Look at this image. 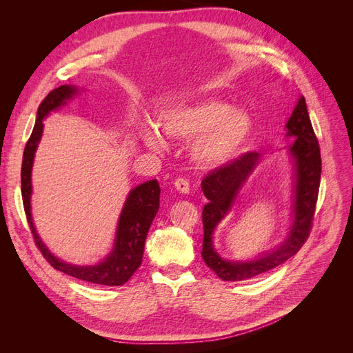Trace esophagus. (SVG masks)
I'll return each mask as SVG.
<instances>
[{"label": "esophagus", "mask_w": 353, "mask_h": 353, "mask_svg": "<svg viewBox=\"0 0 353 353\" xmlns=\"http://www.w3.org/2000/svg\"><path fill=\"white\" fill-rule=\"evenodd\" d=\"M174 187H175V190L178 191V193H183V194H188L190 193V183H188L185 178L175 179Z\"/></svg>", "instance_id": "obj_1"}]
</instances>
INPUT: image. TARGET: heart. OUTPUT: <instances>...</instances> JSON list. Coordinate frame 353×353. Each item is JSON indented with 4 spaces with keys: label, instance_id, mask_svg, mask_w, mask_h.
Returning <instances> with one entry per match:
<instances>
[{
    "label": "heart",
    "instance_id": "heart-1",
    "mask_svg": "<svg viewBox=\"0 0 353 353\" xmlns=\"http://www.w3.org/2000/svg\"><path fill=\"white\" fill-rule=\"evenodd\" d=\"M159 126L172 140L191 141V159L200 168L216 169L237 157L252 134L249 113L230 108L221 99H197L170 105L159 117ZM152 148H162L163 141L154 131L144 132Z\"/></svg>",
    "mask_w": 353,
    "mask_h": 353
}]
</instances>
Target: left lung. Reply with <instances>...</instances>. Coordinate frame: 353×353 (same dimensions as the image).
Returning a JSON list of instances; mask_svg holds the SVG:
<instances>
[{
    "label": "left lung",
    "mask_w": 353,
    "mask_h": 353,
    "mask_svg": "<svg viewBox=\"0 0 353 353\" xmlns=\"http://www.w3.org/2000/svg\"><path fill=\"white\" fill-rule=\"evenodd\" d=\"M285 128L287 137H293L288 150L293 156L296 181L293 223L287 240H284L279 249L248 262L225 261L213 249V231L218 227L221 219L227 215L244 181L258 165L261 160L259 153H244L228 165L212 170L201 181L203 194L209 200L201 213L203 228H205L201 256L209 268L223 281L249 280L256 275L274 270L275 266L284 263L301 250L309 234H311L319 181H321V153H319V145L311 119H309L305 97L299 99Z\"/></svg>",
    "instance_id": "obj_1"
}]
</instances>
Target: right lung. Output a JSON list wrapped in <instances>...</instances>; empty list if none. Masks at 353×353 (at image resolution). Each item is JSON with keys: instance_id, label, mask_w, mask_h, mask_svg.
<instances>
[{"instance_id": "right-lung-1", "label": "right lung", "mask_w": 353, "mask_h": 353, "mask_svg": "<svg viewBox=\"0 0 353 353\" xmlns=\"http://www.w3.org/2000/svg\"><path fill=\"white\" fill-rule=\"evenodd\" d=\"M77 92L78 88L74 87V85H61V87L52 90L39 104L34 131H32L23 152L22 172H20V176H22L23 208L35 244L38 245L42 256H44L52 268L65 272L70 276H74V279L78 280H83L94 284L122 285L131 279L143 261L147 232L159 210L160 185L157 183V179L147 181V183L132 188L130 196H128L125 201L119 222H117L114 248L112 249L108 258L99 265L78 266L57 259L54 254L50 253V250L46 248V244L41 241L39 236L37 234L34 221H32L30 174L37 147L42 135V128H44L42 121H44V117L50 112L59 109L63 104H66V100L72 99Z\"/></svg>"}]
</instances>
